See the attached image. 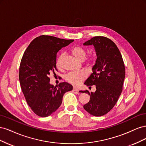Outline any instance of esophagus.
Listing matches in <instances>:
<instances>
[{
    "instance_id": "1",
    "label": "esophagus",
    "mask_w": 146,
    "mask_h": 146,
    "mask_svg": "<svg viewBox=\"0 0 146 146\" xmlns=\"http://www.w3.org/2000/svg\"><path fill=\"white\" fill-rule=\"evenodd\" d=\"M73 91H79V90H78V88H77L74 87L73 88Z\"/></svg>"
}]
</instances>
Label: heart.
<instances>
[{"mask_svg":"<svg viewBox=\"0 0 146 146\" xmlns=\"http://www.w3.org/2000/svg\"><path fill=\"white\" fill-rule=\"evenodd\" d=\"M72 54L76 57V58L80 61H82L85 58L86 52L83 48L76 46L74 47L71 49ZM64 56V54H61L56 61V65L58 67H61V59ZM92 59H90V61H91ZM86 76V73L84 71H77L72 72L69 73L67 76H66V80L70 83L74 85H77L80 83L82 80L85 78Z\"/></svg>","mask_w":146,"mask_h":146,"instance_id":"heart-1","label":"heart"}]
</instances>
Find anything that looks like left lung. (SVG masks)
I'll list each match as a JSON object with an SVG mask.
<instances>
[{
    "label": "left lung",
    "instance_id": "8db88e82",
    "mask_svg": "<svg viewBox=\"0 0 146 146\" xmlns=\"http://www.w3.org/2000/svg\"><path fill=\"white\" fill-rule=\"evenodd\" d=\"M83 45L93 46L97 56L92 73L84 83L88 86L95 85L96 91H80L90 96L83 108L91 115L102 116L114 107L121 94L125 76L124 63L119 48L107 38L95 36Z\"/></svg>",
    "mask_w": 146,
    "mask_h": 146
}]
</instances>
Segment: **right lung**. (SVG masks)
Instances as JSON below:
<instances>
[{
	"label": "right lung",
	"instance_id": "1",
	"mask_svg": "<svg viewBox=\"0 0 146 146\" xmlns=\"http://www.w3.org/2000/svg\"><path fill=\"white\" fill-rule=\"evenodd\" d=\"M73 41L42 35L33 39L24 52L19 67L20 85L29 107L39 116L54 113L62 103L63 95L72 90L67 82L54 86L48 77L57 70V52Z\"/></svg>",
	"mask_w": 146,
	"mask_h": 146
}]
</instances>
